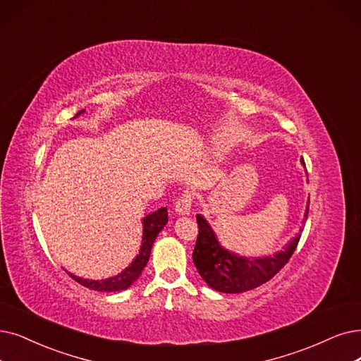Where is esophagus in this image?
Listing matches in <instances>:
<instances>
[{"mask_svg":"<svg viewBox=\"0 0 361 361\" xmlns=\"http://www.w3.org/2000/svg\"><path fill=\"white\" fill-rule=\"evenodd\" d=\"M192 201H194L192 192L185 191V192L178 198L175 210H176L179 214H190L191 206H192Z\"/></svg>","mask_w":361,"mask_h":361,"instance_id":"obj_1","label":"esophagus"}]
</instances>
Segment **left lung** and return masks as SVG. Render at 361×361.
Here are the masks:
<instances>
[{
	"label": "left lung",
	"instance_id": "left-lung-1",
	"mask_svg": "<svg viewBox=\"0 0 361 361\" xmlns=\"http://www.w3.org/2000/svg\"><path fill=\"white\" fill-rule=\"evenodd\" d=\"M302 163L305 164L304 160ZM308 210L310 203L305 219ZM197 224L198 237L192 252L194 265L212 289L222 293H243L269 281L289 262L300 240L298 234L283 250L274 255L244 256L222 246L203 216L197 214Z\"/></svg>",
	"mask_w": 361,
	"mask_h": 361
}]
</instances>
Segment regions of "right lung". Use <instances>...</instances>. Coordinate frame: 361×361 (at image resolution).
<instances>
[{
    "label": "right lung",
    "instance_id": "right-lung-1",
    "mask_svg": "<svg viewBox=\"0 0 361 361\" xmlns=\"http://www.w3.org/2000/svg\"><path fill=\"white\" fill-rule=\"evenodd\" d=\"M81 112H84V109L80 111L78 114H81ZM167 214H169L167 209L161 207V209L155 210L154 213L148 214L147 218H143V237H142V246H140L139 255L135 257V261L130 265H128L124 271H121L120 274H117L115 277H111L106 280H87V279H80L77 276H72V274H69V272L68 274L72 277V280H75L77 283H80L84 287H89V289H92V290L120 292V290L127 289L128 286H132V283H135L139 279L143 268L147 267V264L149 261L152 244H154L158 233H160L169 221Z\"/></svg>",
    "mask_w": 361,
    "mask_h": 361
}]
</instances>
